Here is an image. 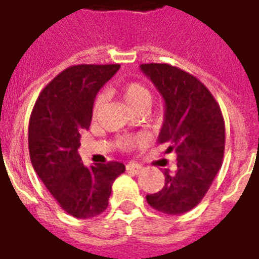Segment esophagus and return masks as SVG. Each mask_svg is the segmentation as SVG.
Masks as SVG:
<instances>
[{
	"mask_svg": "<svg viewBox=\"0 0 259 259\" xmlns=\"http://www.w3.org/2000/svg\"><path fill=\"white\" fill-rule=\"evenodd\" d=\"M126 170L133 175H139L141 174L143 168H141L140 165H136V163H127V165H126Z\"/></svg>",
	"mask_w": 259,
	"mask_h": 259,
	"instance_id": "1",
	"label": "esophagus"
}]
</instances>
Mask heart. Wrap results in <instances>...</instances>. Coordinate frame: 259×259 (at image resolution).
Listing matches in <instances>:
<instances>
[{"instance_id":"heart-1","label":"heart","mask_w":259,"mask_h":259,"mask_svg":"<svg viewBox=\"0 0 259 259\" xmlns=\"http://www.w3.org/2000/svg\"><path fill=\"white\" fill-rule=\"evenodd\" d=\"M120 97L124 101V104L135 112L137 109L141 108H148L151 107L152 104V93L151 90L144 85L143 83L139 81H132L124 84L120 89ZM104 105V97L98 96L96 98V101L93 104V118H97L98 113L101 112V108ZM139 143L137 139H123L120 141V147L123 148H130V147H135Z\"/></svg>"}]
</instances>
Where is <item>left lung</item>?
Here are the masks:
<instances>
[{
    "label": "left lung",
    "mask_w": 259,
    "mask_h": 259,
    "mask_svg": "<svg viewBox=\"0 0 259 259\" xmlns=\"http://www.w3.org/2000/svg\"><path fill=\"white\" fill-rule=\"evenodd\" d=\"M165 101L158 143L176 152V170L147 202L159 212L180 215L198 205L222 166L225 122L209 90L193 74L168 64H143Z\"/></svg>",
    "instance_id": "8db88e82"
}]
</instances>
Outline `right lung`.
Wrapping results in <instances>:
<instances>
[{
	"label": "right lung",
	"instance_id": "1",
	"mask_svg": "<svg viewBox=\"0 0 259 259\" xmlns=\"http://www.w3.org/2000/svg\"><path fill=\"white\" fill-rule=\"evenodd\" d=\"M120 65H74L54 77L37 98L29 122L33 168L61 208L79 219L107 209L120 162L81 163L80 133L90 127L97 93Z\"/></svg>",
	"mask_w": 259,
	"mask_h": 259
}]
</instances>
